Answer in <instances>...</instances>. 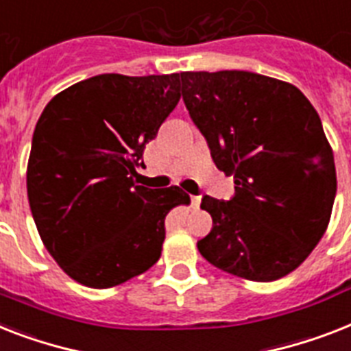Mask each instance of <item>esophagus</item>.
<instances>
[{
	"label": "esophagus",
	"mask_w": 351,
	"mask_h": 351,
	"mask_svg": "<svg viewBox=\"0 0 351 351\" xmlns=\"http://www.w3.org/2000/svg\"><path fill=\"white\" fill-rule=\"evenodd\" d=\"M200 196H191V205H193V209H198V207H200Z\"/></svg>",
	"instance_id": "1"
}]
</instances>
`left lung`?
I'll use <instances>...</instances> for the list:
<instances>
[{"instance_id":"8db88e82","label":"left lung","mask_w":351,"mask_h":351,"mask_svg":"<svg viewBox=\"0 0 351 351\" xmlns=\"http://www.w3.org/2000/svg\"><path fill=\"white\" fill-rule=\"evenodd\" d=\"M182 97L216 167L234 176L229 202L202 198L210 265L250 281L295 270L323 238L337 176L317 111L290 82L243 72H182Z\"/></svg>"}]
</instances>
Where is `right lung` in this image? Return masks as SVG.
Returning <instances> with one entry per match:
<instances>
[{
  "mask_svg": "<svg viewBox=\"0 0 351 351\" xmlns=\"http://www.w3.org/2000/svg\"><path fill=\"white\" fill-rule=\"evenodd\" d=\"M180 101V75L102 73L43 110L27 167L28 204L47 250L77 283L110 289L158 261L180 187L133 176L144 147Z\"/></svg>",
  "mask_w": 351,
  "mask_h": 351,
  "instance_id": "1",
  "label": "right lung"
}]
</instances>
